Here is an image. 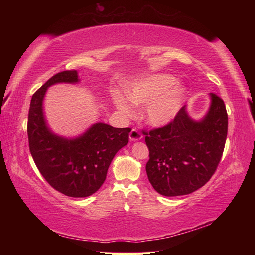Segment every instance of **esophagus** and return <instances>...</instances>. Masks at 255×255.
Returning a JSON list of instances; mask_svg holds the SVG:
<instances>
[{
  "instance_id": "1",
  "label": "esophagus",
  "mask_w": 255,
  "mask_h": 255,
  "mask_svg": "<svg viewBox=\"0 0 255 255\" xmlns=\"http://www.w3.org/2000/svg\"><path fill=\"white\" fill-rule=\"evenodd\" d=\"M129 139L131 140V141H137V140H141L142 139V134L140 132L138 129L133 128L132 130L129 133Z\"/></svg>"
}]
</instances>
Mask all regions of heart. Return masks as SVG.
<instances>
[{"label":"heart","instance_id":"heart-1","mask_svg":"<svg viewBox=\"0 0 255 255\" xmlns=\"http://www.w3.org/2000/svg\"><path fill=\"white\" fill-rule=\"evenodd\" d=\"M126 95L133 104H145L144 119L153 126H160L170 122L180 111L185 91L181 85L175 84L172 75L153 74L129 85ZM114 100L122 112H131V105L126 97L117 94Z\"/></svg>","mask_w":255,"mask_h":255}]
</instances>
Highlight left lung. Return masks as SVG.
<instances>
[{
    "label": "left lung",
    "mask_w": 255,
    "mask_h": 255,
    "mask_svg": "<svg viewBox=\"0 0 255 255\" xmlns=\"http://www.w3.org/2000/svg\"><path fill=\"white\" fill-rule=\"evenodd\" d=\"M211 105L200 122L182 107L164 126L143 131L149 149V182L164 196L191 194L215 174L224 153L228 114L224 100L210 93Z\"/></svg>",
    "instance_id": "obj_1"
}]
</instances>
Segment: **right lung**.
Masks as SVG:
<instances>
[{"mask_svg": "<svg viewBox=\"0 0 255 255\" xmlns=\"http://www.w3.org/2000/svg\"><path fill=\"white\" fill-rule=\"evenodd\" d=\"M77 70L53 75L31 97L27 134L37 169L56 191L69 197H88L105 182L114 156L129 141L131 128H116L104 123L93 125L83 136L68 140L50 132L42 114L48 86L78 82Z\"/></svg>", "mask_w": 255, "mask_h": 255, "instance_id": "1", "label": "right lung"}]
</instances>
